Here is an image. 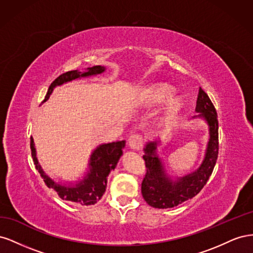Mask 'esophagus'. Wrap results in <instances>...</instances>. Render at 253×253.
I'll return each mask as SVG.
<instances>
[{
	"label": "esophagus",
	"instance_id": "1",
	"mask_svg": "<svg viewBox=\"0 0 253 253\" xmlns=\"http://www.w3.org/2000/svg\"><path fill=\"white\" fill-rule=\"evenodd\" d=\"M142 137L139 134H132L128 137V145L131 147V149L138 151L142 148Z\"/></svg>",
	"mask_w": 253,
	"mask_h": 253
}]
</instances>
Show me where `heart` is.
Wrapping results in <instances>:
<instances>
[{
    "instance_id": "1",
    "label": "heart",
    "mask_w": 253,
    "mask_h": 253,
    "mask_svg": "<svg viewBox=\"0 0 253 253\" xmlns=\"http://www.w3.org/2000/svg\"><path fill=\"white\" fill-rule=\"evenodd\" d=\"M174 87L168 83H156L144 91V101L150 104H157L165 101V111L169 117L177 115L183 106V100L179 96H171Z\"/></svg>"
}]
</instances>
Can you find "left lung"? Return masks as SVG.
I'll list each match as a JSON object with an SVG mask.
<instances>
[{
  "label": "left lung",
  "instance_id": "obj_1",
  "mask_svg": "<svg viewBox=\"0 0 253 253\" xmlns=\"http://www.w3.org/2000/svg\"><path fill=\"white\" fill-rule=\"evenodd\" d=\"M197 117H203L209 126L210 139L206 156L198 169L173 181L167 177L163 164L156 154L157 141L149 142L144 148L145 175L141 182V193L153 208L167 209L182 204L201 192L211 176L218 156V120L215 108L209 96L200 87L196 101Z\"/></svg>",
  "mask_w": 253,
  "mask_h": 253
}]
</instances>
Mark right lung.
Instances as JSON below:
<instances>
[{"label": "right lung", "instance_id": "add662e5", "mask_svg": "<svg viewBox=\"0 0 253 253\" xmlns=\"http://www.w3.org/2000/svg\"><path fill=\"white\" fill-rule=\"evenodd\" d=\"M105 68L100 65H96L90 68H87V72L81 73L77 71L66 72L60 75L55 81L49 85L47 94L45 96L43 102H45L49 98L52 89L57 85H61L65 82L72 81L80 77H87V76L101 74ZM126 141H116L111 143H104L99 145L90 156L89 171L82 181L77 183L75 187H65L56 183L48 176L44 173L41 166L38 163L36 157V149L34 144L33 137L30 138V150H32V156L34 163L36 165L37 170L39 171L41 177L44 179L48 188H51L57 191L58 195L64 201L72 202L80 205H94L102 197L106 188V177L112 170L116 168V165L120 156L122 155V149H124Z\"/></svg>", "mask_w": 253, "mask_h": 253}]
</instances>
